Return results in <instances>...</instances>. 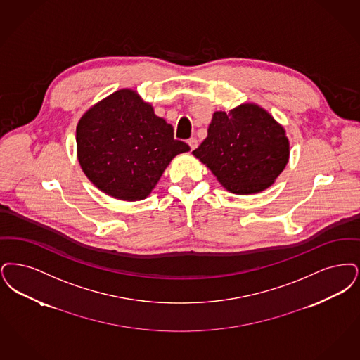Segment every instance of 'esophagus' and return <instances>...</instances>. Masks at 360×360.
<instances>
[{
	"instance_id": "obj_1",
	"label": "esophagus",
	"mask_w": 360,
	"mask_h": 360,
	"mask_svg": "<svg viewBox=\"0 0 360 360\" xmlns=\"http://www.w3.org/2000/svg\"><path fill=\"white\" fill-rule=\"evenodd\" d=\"M188 145H189L191 150H193V149L198 148V140H196V139H189V140H188Z\"/></svg>"
}]
</instances>
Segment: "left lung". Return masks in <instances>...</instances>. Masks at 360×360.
Masks as SVG:
<instances>
[{
	"label": "left lung",
	"mask_w": 360,
	"mask_h": 360,
	"mask_svg": "<svg viewBox=\"0 0 360 360\" xmlns=\"http://www.w3.org/2000/svg\"><path fill=\"white\" fill-rule=\"evenodd\" d=\"M220 184L236 195L270 187L289 160V140L266 110L254 103L215 111L207 139L195 149Z\"/></svg>",
	"instance_id": "obj_1"
}]
</instances>
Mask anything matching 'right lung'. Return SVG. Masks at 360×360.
<instances>
[{"label":"right lung","instance_id":"obj_1","mask_svg":"<svg viewBox=\"0 0 360 360\" xmlns=\"http://www.w3.org/2000/svg\"><path fill=\"white\" fill-rule=\"evenodd\" d=\"M78 160L89 180L120 200L145 199L172 158L189 150L152 105L122 89L84 112L77 126Z\"/></svg>","mask_w":360,"mask_h":360}]
</instances>
